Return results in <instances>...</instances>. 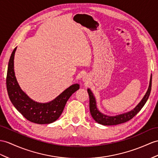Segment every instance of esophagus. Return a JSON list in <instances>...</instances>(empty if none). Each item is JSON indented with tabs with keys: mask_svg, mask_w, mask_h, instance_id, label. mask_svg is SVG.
Returning <instances> with one entry per match:
<instances>
[{
	"mask_svg": "<svg viewBox=\"0 0 158 158\" xmlns=\"http://www.w3.org/2000/svg\"><path fill=\"white\" fill-rule=\"evenodd\" d=\"M82 80H83V82H88V77L86 76H84Z\"/></svg>",
	"mask_w": 158,
	"mask_h": 158,
	"instance_id": "obj_1",
	"label": "esophagus"
}]
</instances>
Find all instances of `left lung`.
<instances>
[{"label":"left lung","instance_id":"1","mask_svg":"<svg viewBox=\"0 0 158 158\" xmlns=\"http://www.w3.org/2000/svg\"><path fill=\"white\" fill-rule=\"evenodd\" d=\"M152 75H151V77H150L148 89L147 92H146L145 94L144 95L143 98L141 99L140 102L131 111H129V112H127L125 113L117 114L116 116H108V115L100 112V110L97 108V101H96V98L94 97V94L92 93V92L90 88H88L87 91L90 98V112L92 118L98 123L107 126L121 124L131 120V119L133 118V117L135 116L139 112L140 110L143 108L145 102H147L152 90Z\"/></svg>","mask_w":158,"mask_h":158}]
</instances>
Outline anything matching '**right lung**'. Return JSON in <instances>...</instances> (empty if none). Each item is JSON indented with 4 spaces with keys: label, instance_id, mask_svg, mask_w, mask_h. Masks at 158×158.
Wrapping results in <instances>:
<instances>
[{
    "label": "right lung",
    "instance_id": "1",
    "mask_svg": "<svg viewBox=\"0 0 158 158\" xmlns=\"http://www.w3.org/2000/svg\"><path fill=\"white\" fill-rule=\"evenodd\" d=\"M14 49L9 61L6 75V88L13 106L28 121L37 124H49L56 121L62 113L65 105L73 93L80 88L78 84H72L52 101L39 102L33 101L22 90L14 71Z\"/></svg>",
    "mask_w": 158,
    "mask_h": 158
}]
</instances>
